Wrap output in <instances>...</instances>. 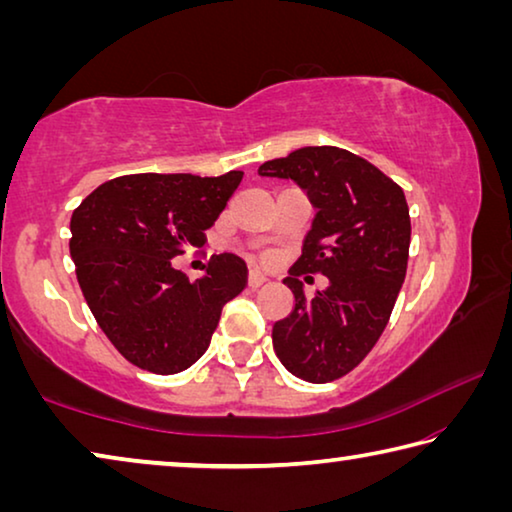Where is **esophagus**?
Returning a JSON list of instances; mask_svg holds the SVG:
<instances>
[{
    "label": "esophagus",
    "mask_w": 512,
    "mask_h": 512,
    "mask_svg": "<svg viewBox=\"0 0 512 512\" xmlns=\"http://www.w3.org/2000/svg\"><path fill=\"white\" fill-rule=\"evenodd\" d=\"M268 280V277L262 273V271H250V275H248V284L253 289H257V287H262V284Z\"/></svg>",
    "instance_id": "34e87169"
}]
</instances>
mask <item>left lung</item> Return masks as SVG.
<instances>
[{"instance_id":"8db88e82","label":"left lung","mask_w":512,"mask_h":512,"mask_svg":"<svg viewBox=\"0 0 512 512\" xmlns=\"http://www.w3.org/2000/svg\"><path fill=\"white\" fill-rule=\"evenodd\" d=\"M257 173L291 178L316 207L302 255L284 277L296 302L273 325V350L291 375L327 384L366 359L391 318L409 262V205L400 185L339 146H305ZM305 272L325 274L328 289L307 299Z\"/></svg>"}]
</instances>
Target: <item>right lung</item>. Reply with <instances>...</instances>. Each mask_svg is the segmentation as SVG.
Listing matches in <instances>:
<instances>
[{"label":"right lung","instance_id":"obj_1","mask_svg":"<svg viewBox=\"0 0 512 512\" xmlns=\"http://www.w3.org/2000/svg\"><path fill=\"white\" fill-rule=\"evenodd\" d=\"M244 171L135 173L108 180L76 207L69 255L103 334L133 366L176 375L210 348L221 309L244 291L246 262L212 255L198 280L173 268L201 248Z\"/></svg>","mask_w":512,"mask_h":512}]
</instances>
